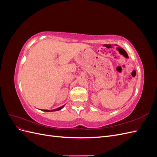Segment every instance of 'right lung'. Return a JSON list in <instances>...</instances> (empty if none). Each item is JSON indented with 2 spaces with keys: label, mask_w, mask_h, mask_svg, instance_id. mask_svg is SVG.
<instances>
[{
  "label": "right lung",
  "mask_w": 157,
  "mask_h": 157,
  "mask_svg": "<svg viewBox=\"0 0 157 157\" xmlns=\"http://www.w3.org/2000/svg\"><path fill=\"white\" fill-rule=\"evenodd\" d=\"M64 106H61V107H59V108H57V109H54V110H51V111H50V110H42V111H46V112H50V111H59V110H60V109H62L63 107Z\"/></svg>",
  "instance_id": "obj_1"
}]
</instances>
